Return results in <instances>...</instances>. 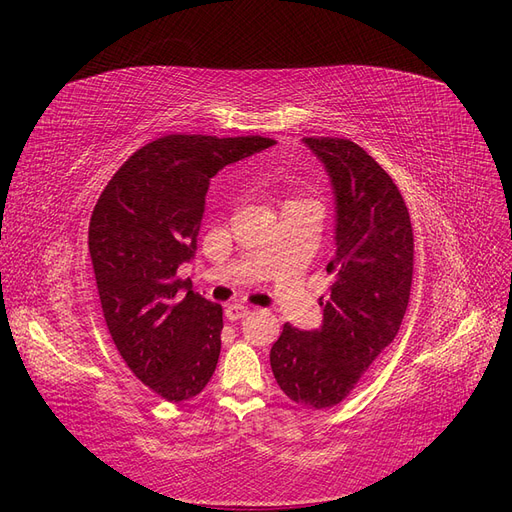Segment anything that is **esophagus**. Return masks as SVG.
Wrapping results in <instances>:
<instances>
[{
  "label": "esophagus",
  "instance_id": "obj_1",
  "mask_svg": "<svg viewBox=\"0 0 512 512\" xmlns=\"http://www.w3.org/2000/svg\"><path fill=\"white\" fill-rule=\"evenodd\" d=\"M224 314H226L228 320H241V318H245L247 314H250V307L241 305V303H230V305L224 309Z\"/></svg>",
  "mask_w": 512,
  "mask_h": 512
}]
</instances>
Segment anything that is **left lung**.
I'll use <instances>...</instances> for the list:
<instances>
[{"instance_id":"obj_1","label":"left lung","mask_w":512,"mask_h":512,"mask_svg":"<svg viewBox=\"0 0 512 512\" xmlns=\"http://www.w3.org/2000/svg\"><path fill=\"white\" fill-rule=\"evenodd\" d=\"M327 166L337 203L335 275L320 297L322 327L299 331L286 322L271 348L280 389L301 406L344 401L404 320L414 265L410 213L391 175L348 138L305 136Z\"/></svg>"}]
</instances>
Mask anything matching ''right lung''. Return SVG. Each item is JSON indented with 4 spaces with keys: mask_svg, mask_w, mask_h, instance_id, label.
<instances>
[{
    "mask_svg": "<svg viewBox=\"0 0 512 512\" xmlns=\"http://www.w3.org/2000/svg\"><path fill=\"white\" fill-rule=\"evenodd\" d=\"M275 145L267 136L168 134L108 181L89 222L102 314L132 374L170 404L211 380L222 348V305L181 294V262L196 252L209 179Z\"/></svg>",
    "mask_w": 512,
    "mask_h": 512,
    "instance_id": "obj_1",
    "label": "right lung"
}]
</instances>
